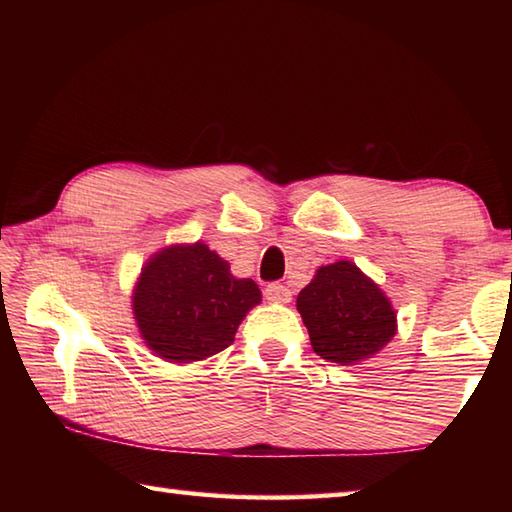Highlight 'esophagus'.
<instances>
[{
    "mask_svg": "<svg viewBox=\"0 0 512 512\" xmlns=\"http://www.w3.org/2000/svg\"><path fill=\"white\" fill-rule=\"evenodd\" d=\"M264 295L268 301H277V303H288L292 292L284 286V284H277V281H273V284H268L264 288Z\"/></svg>",
    "mask_w": 512,
    "mask_h": 512,
    "instance_id": "34e87169",
    "label": "esophagus"
}]
</instances>
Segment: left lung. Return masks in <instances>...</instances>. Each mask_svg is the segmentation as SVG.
Here are the masks:
<instances>
[{
	"mask_svg": "<svg viewBox=\"0 0 512 512\" xmlns=\"http://www.w3.org/2000/svg\"><path fill=\"white\" fill-rule=\"evenodd\" d=\"M297 310L312 350L330 363L354 365L383 350L396 334L389 299L352 262L321 266L299 292Z\"/></svg>",
	"mask_w": 512,
	"mask_h": 512,
	"instance_id": "8db88e82",
	"label": "left lung"
}]
</instances>
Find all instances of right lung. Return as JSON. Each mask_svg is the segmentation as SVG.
Returning <instances> with one entry per match:
<instances>
[{
    "mask_svg": "<svg viewBox=\"0 0 512 512\" xmlns=\"http://www.w3.org/2000/svg\"><path fill=\"white\" fill-rule=\"evenodd\" d=\"M259 301L253 279H235L228 262L198 242L149 259L134 292V317L158 356L191 363L226 350Z\"/></svg>",
    "mask_w": 512,
    "mask_h": 512,
    "instance_id": "add662e5",
    "label": "right lung"
}]
</instances>
